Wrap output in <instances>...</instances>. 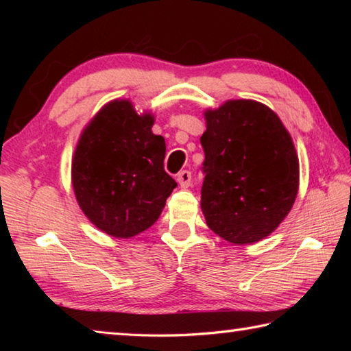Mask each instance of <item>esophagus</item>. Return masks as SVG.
Instances as JSON below:
<instances>
[{
  "label": "esophagus",
  "instance_id": "esophagus-1",
  "mask_svg": "<svg viewBox=\"0 0 351 351\" xmlns=\"http://www.w3.org/2000/svg\"><path fill=\"white\" fill-rule=\"evenodd\" d=\"M176 181L182 189H187L190 186V182H192V173H190L189 170H182L178 173Z\"/></svg>",
  "mask_w": 351,
  "mask_h": 351
}]
</instances>
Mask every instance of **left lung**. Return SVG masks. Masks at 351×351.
I'll return each mask as SVG.
<instances>
[{"mask_svg": "<svg viewBox=\"0 0 351 351\" xmlns=\"http://www.w3.org/2000/svg\"><path fill=\"white\" fill-rule=\"evenodd\" d=\"M201 210L210 230L234 245L274 232L299 190V158L274 111L255 100L207 110Z\"/></svg>", "mask_w": 351, "mask_h": 351, "instance_id": "8db88e82", "label": "left lung"}]
</instances>
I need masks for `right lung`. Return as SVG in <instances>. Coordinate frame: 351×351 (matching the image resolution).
<instances>
[{
	"instance_id": "1",
	"label": "right lung",
	"mask_w": 351,
	"mask_h": 351,
	"mask_svg": "<svg viewBox=\"0 0 351 351\" xmlns=\"http://www.w3.org/2000/svg\"><path fill=\"white\" fill-rule=\"evenodd\" d=\"M154 117L133 104H106L80 134L73 158V189L80 209L102 232L130 239L161 215L176 181L164 170L165 141Z\"/></svg>"
}]
</instances>
